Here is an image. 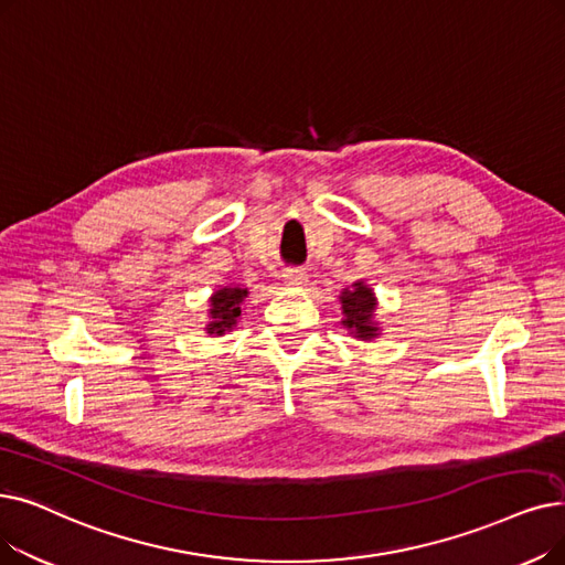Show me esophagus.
Masks as SVG:
<instances>
[{
	"mask_svg": "<svg viewBox=\"0 0 565 565\" xmlns=\"http://www.w3.org/2000/svg\"><path fill=\"white\" fill-rule=\"evenodd\" d=\"M284 279H286V284H288V286H305V284L309 281L307 273H305V269H300V267H290V269H286V273H284Z\"/></svg>",
	"mask_w": 565,
	"mask_h": 565,
	"instance_id": "esophagus-1",
	"label": "esophagus"
}]
</instances>
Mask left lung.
<instances>
[{
	"instance_id": "8db88e82",
	"label": "left lung",
	"mask_w": 565,
	"mask_h": 565,
	"mask_svg": "<svg viewBox=\"0 0 565 565\" xmlns=\"http://www.w3.org/2000/svg\"><path fill=\"white\" fill-rule=\"evenodd\" d=\"M341 326L349 328L351 334L358 339L370 341L379 334V326L374 323V311H376V298L374 290L364 281H355L351 288H343L341 296Z\"/></svg>"
}]
</instances>
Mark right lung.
<instances>
[{
    "instance_id": "add662e5",
    "label": "right lung",
    "mask_w": 565,
    "mask_h": 565,
    "mask_svg": "<svg viewBox=\"0 0 565 565\" xmlns=\"http://www.w3.org/2000/svg\"><path fill=\"white\" fill-rule=\"evenodd\" d=\"M247 296H249V290L239 288V286L218 288L210 298V323L205 328L207 334L222 337L224 332L233 330L237 326L239 313H242V302Z\"/></svg>"
}]
</instances>
